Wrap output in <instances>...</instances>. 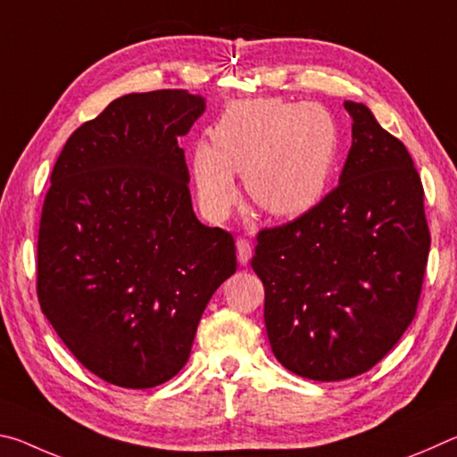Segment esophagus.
<instances>
[{"instance_id":"obj_1","label":"esophagus","mask_w":457,"mask_h":457,"mask_svg":"<svg viewBox=\"0 0 457 457\" xmlns=\"http://www.w3.org/2000/svg\"><path fill=\"white\" fill-rule=\"evenodd\" d=\"M236 247H237V262L242 266H245L247 262H250V258H252V244L247 242V239L239 237L237 242H236Z\"/></svg>"}]
</instances>
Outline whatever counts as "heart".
Instances as JSON below:
<instances>
[{"mask_svg": "<svg viewBox=\"0 0 457 457\" xmlns=\"http://www.w3.org/2000/svg\"><path fill=\"white\" fill-rule=\"evenodd\" d=\"M212 141L193 151L197 195L210 218H223L234 205V173L244 175L247 195L262 212L296 218L327 189L338 137L322 106L262 98L229 106Z\"/></svg>", "mask_w": 457, "mask_h": 457, "instance_id": "obj_1", "label": "heart"}]
</instances>
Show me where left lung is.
I'll return each mask as SVG.
<instances>
[{"instance_id": "obj_1", "label": "left lung", "mask_w": 457, "mask_h": 457, "mask_svg": "<svg viewBox=\"0 0 457 457\" xmlns=\"http://www.w3.org/2000/svg\"><path fill=\"white\" fill-rule=\"evenodd\" d=\"M353 145L338 185L286 226L258 234L270 346L312 381L375 367L407 330L429 253L423 185L405 145L346 100Z\"/></svg>"}]
</instances>
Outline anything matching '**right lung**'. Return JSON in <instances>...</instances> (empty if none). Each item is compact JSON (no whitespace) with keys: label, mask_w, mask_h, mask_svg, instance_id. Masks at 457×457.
Here are the masks:
<instances>
[{"label":"right lung","mask_w":457,"mask_h":457,"mask_svg":"<svg viewBox=\"0 0 457 457\" xmlns=\"http://www.w3.org/2000/svg\"><path fill=\"white\" fill-rule=\"evenodd\" d=\"M205 111L187 90L112 100L68 138L37 234V300L90 373L125 389L169 381L189 359L236 244L191 205L179 137Z\"/></svg>","instance_id":"right-lung-1"}]
</instances>
